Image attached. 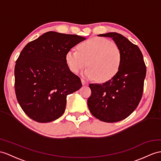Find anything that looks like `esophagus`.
Here are the masks:
<instances>
[{
    "instance_id": "esophagus-1",
    "label": "esophagus",
    "mask_w": 161,
    "mask_h": 161,
    "mask_svg": "<svg viewBox=\"0 0 161 161\" xmlns=\"http://www.w3.org/2000/svg\"><path fill=\"white\" fill-rule=\"evenodd\" d=\"M81 81H82V84H83V85H88V83L86 80H85L84 79H83V78H82L81 79Z\"/></svg>"
}]
</instances>
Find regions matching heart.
<instances>
[{"mask_svg":"<svg viewBox=\"0 0 161 161\" xmlns=\"http://www.w3.org/2000/svg\"><path fill=\"white\" fill-rule=\"evenodd\" d=\"M78 51L65 54L69 69L77 74L88 65L85 76L102 83L111 80L118 73L122 61V52L118 45L104 37L88 39L78 46Z\"/></svg>","mask_w":161,"mask_h":161,"instance_id":"obj_1","label":"heart"}]
</instances>
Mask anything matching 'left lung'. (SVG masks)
I'll use <instances>...</instances> for the list:
<instances>
[{
    "label": "left lung",
    "mask_w": 161,
    "mask_h": 161,
    "mask_svg": "<svg viewBox=\"0 0 161 161\" xmlns=\"http://www.w3.org/2000/svg\"><path fill=\"white\" fill-rule=\"evenodd\" d=\"M111 37L122 52L118 73L103 84H89L87 105L92 114L104 122H117L130 115L139 105L143 92L146 66L139 48L117 33L98 35Z\"/></svg>",
    "instance_id": "left-lung-1"
}]
</instances>
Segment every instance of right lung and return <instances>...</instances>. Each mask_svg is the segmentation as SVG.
Listing matches in <instances>:
<instances>
[{"label": "right lung", "mask_w": 161, "mask_h": 161, "mask_svg": "<svg viewBox=\"0 0 161 161\" xmlns=\"http://www.w3.org/2000/svg\"><path fill=\"white\" fill-rule=\"evenodd\" d=\"M84 40L49 31L22 49L15 65V92L31 119L47 123L64 114L67 96L82 87L80 78L69 70L65 54Z\"/></svg>", "instance_id": "obj_1"}]
</instances>
